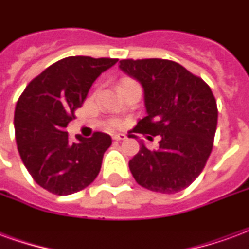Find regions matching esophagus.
<instances>
[{"instance_id": "esophagus-1", "label": "esophagus", "mask_w": 249, "mask_h": 249, "mask_svg": "<svg viewBox=\"0 0 249 249\" xmlns=\"http://www.w3.org/2000/svg\"><path fill=\"white\" fill-rule=\"evenodd\" d=\"M126 139V136L124 135V133H117V135H114L113 136V140L116 141H123Z\"/></svg>"}]
</instances>
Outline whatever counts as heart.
Wrapping results in <instances>:
<instances>
[{
  "mask_svg": "<svg viewBox=\"0 0 249 249\" xmlns=\"http://www.w3.org/2000/svg\"><path fill=\"white\" fill-rule=\"evenodd\" d=\"M126 82H135V81H132V80H129V78H124V80H121L120 85H121V84H126Z\"/></svg>",
  "mask_w": 249,
  "mask_h": 249,
  "instance_id": "b5f03b06",
  "label": "heart"
}]
</instances>
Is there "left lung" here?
<instances>
[{
	"instance_id": "left-lung-1",
	"label": "left lung",
	"mask_w": 249,
	"mask_h": 249,
	"mask_svg": "<svg viewBox=\"0 0 249 249\" xmlns=\"http://www.w3.org/2000/svg\"><path fill=\"white\" fill-rule=\"evenodd\" d=\"M120 69L144 88L146 116L133 132L152 139L160 136L159 148L144 142L129 161L141 187L160 193L183 191L205 167L213 146L217 105L208 84L184 66L161 58L121 60Z\"/></svg>"
}]
</instances>
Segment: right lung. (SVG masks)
I'll use <instances>...</instances> for the list:
<instances>
[{
    "instance_id": "add662e5",
    "label": "right lung",
    "mask_w": 249,
    "mask_h": 249,
    "mask_svg": "<svg viewBox=\"0 0 249 249\" xmlns=\"http://www.w3.org/2000/svg\"><path fill=\"white\" fill-rule=\"evenodd\" d=\"M117 58L71 56L46 68L19 96L14 130L19 156L36 183L66 196L87 188L97 178L110 136L94 132L71 142L65 128L74 119L88 92Z\"/></svg>"
}]
</instances>
